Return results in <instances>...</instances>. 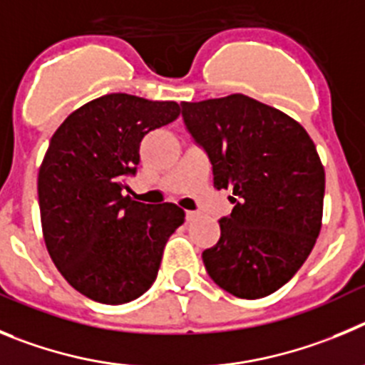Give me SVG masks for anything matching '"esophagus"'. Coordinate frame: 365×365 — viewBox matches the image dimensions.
I'll return each mask as SVG.
<instances>
[{"label": "esophagus", "mask_w": 365, "mask_h": 365, "mask_svg": "<svg viewBox=\"0 0 365 365\" xmlns=\"http://www.w3.org/2000/svg\"><path fill=\"white\" fill-rule=\"evenodd\" d=\"M185 218H187V222H192V220L198 218V212H195V211H187V212H185Z\"/></svg>", "instance_id": "esophagus-1"}]
</instances>
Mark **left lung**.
Listing matches in <instances>:
<instances>
[{
    "label": "left lung",
    "mask_w": 365,
    "mask_h": 365,
    "mask_svg": "<svg viewBox=\"0 0 365 365\" xmlns=\"http://www.w3.org/2000/svg\"><path fill=\"white\" fill-rule=\"evenodd\" d=\"M232 212L202 252L209 277L238 298H264L294 277L320 235L326 173L313 140L282 110L244 94L182 103Z\"/></svg>",
    "instance_id": "left-lung-1"
}]
</instances>
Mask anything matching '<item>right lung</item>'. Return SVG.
I'll return each mask as SVG.
<instances>
[{
	"label": "right lung",
	"mask_w": 365,
	"mask_h": 365,
	"mask_svg": "<svg viewBox=\"0 0 365 365\" xmlns=\"http://www.w3.org/2000/svg\"><path fill=\"white\" fill-rule=\"evenodd\" d=\"M178 116L176 101L107 94L74 110L51 138L38 175L45 245L61 277L91 300L118 305L142 297L185 220L175 203L123 196L143 136Z\"/></svg>",
	"instance_id": "obj_1"
}]
</instances>
